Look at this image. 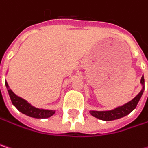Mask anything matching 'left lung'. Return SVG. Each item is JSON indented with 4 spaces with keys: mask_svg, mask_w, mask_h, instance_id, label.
Segmentation results:
<instances>
[{
    "mask_svg": "<svg viewBox=\"0 0 148 148\" xmlns=\"http://www.w3.org/2000/svg\"><path fill=\"white\" fill-rule=\"evenodd\" d=\"M140 82H141V84L144 85V78H143V76L141 77ZM143 91H144V88L130 102L125 103L124 105L120 106V107H118V108H116L115 110H108V111H94V110H92V111H90V113L93 116H95V117H97V118H99L100 120H103V121H112V120H116V119H119L121 117H123V116L129 115L133 110L135 109L137 103H138L142 93H143Z\"/></svg>",
    "mask_w": 148,
    "mask_h": 148,
    "instance_id": "1",
    "label": "left lung"
}]
</instances>
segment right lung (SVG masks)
I'll return each instance as SVG.
<instances>
[{
    "label": "right lung",
    "instance_id": "right-lung-1",
    "mask_svg": "<svg viewBox=\"0 0 148 148\" xmlns=\"http://www.w3.org/2000/svg\"><path fill=\"white\" fill-rule=\"evenodd\" d=\"M5 84L8 88V94H9L12 103L23 114L29 116L31 117H34V118H48L55 114V110H41V109L33 107L32 105L27 103L23 99L15 95L13 92V91L8 87V85L7 82H5Z\"/></svg>",
    "mask_w": 148,
    "mask_h": 148
}]
</instances>
